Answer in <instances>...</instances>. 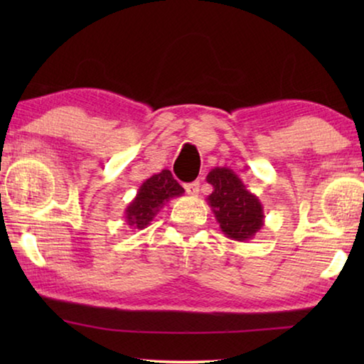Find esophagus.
Masks as SVG:
<instances>
[{
    "instance_id": "1",
    "label": "esophagus",
    "mask_w": 364,
    "mask_h": 364,
    "mask_svg": "<svg viewBox=\"0 0 364 364\" xmlns=\"http://www.w3.org/2000/svg\"><path fill=\"white\" fill-rule=\"evenodd\" d=\"M184 189H186V193L189 196H197V194H199V181H193V183L184 184Z\"/></svg>"
}]
</instances>
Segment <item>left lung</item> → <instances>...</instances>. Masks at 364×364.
I'll list each match as a JSON object with an SVG mask.
<instances>
[{
  "label": "left lung",
  "instance_id": "left-lung-1",
  "mask_svg": "<svg viewBox=\"0 0 364 364\" xmlns=\"http://www.w3.org/2000/svg\"><path fill=\"white\" fill-rule=\"evenodd\" d=\"M207 183L213 188L207 197V204L225 236L241 242L254 239L264 226L260 199L228 167L212 168L207 175Z\"/></svg>",
  "mask_w": 364,
  "mask_h": 364
}]
</instances>
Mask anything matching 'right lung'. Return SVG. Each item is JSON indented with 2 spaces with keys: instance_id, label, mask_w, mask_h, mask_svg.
Segmentation results:
<instances>
[{
  "instance_id": "obj_1",
  "label": "right lung",
  "mask_w": 364,
  "mask_h": 364,
  "mask_svg": "<svg viewBox=\"0 0 364 364\" xmlns=\"http://www.w3.org/2000/svg\"><path fill=\"white\" fill-rule=\"evenodd\" d=\"M183 193L184 189L175 180L170 170H162L160 173L149 176L141 184L134 199L123 212L125 223L132 230H144L156 218L160 208L173 197L183 196Z\"/></svg>"
}]
</instances>
